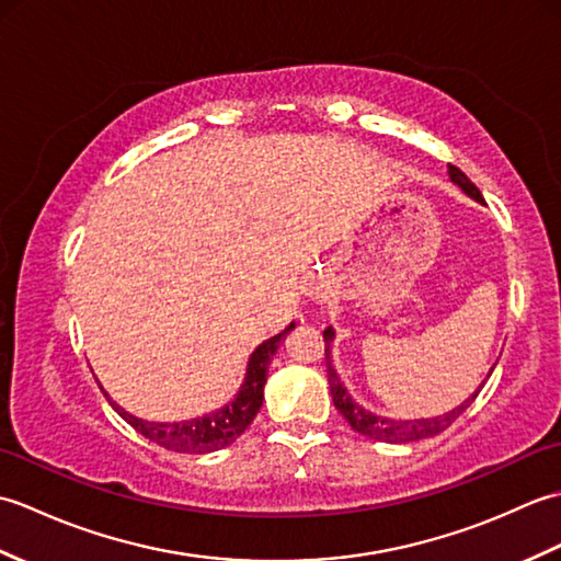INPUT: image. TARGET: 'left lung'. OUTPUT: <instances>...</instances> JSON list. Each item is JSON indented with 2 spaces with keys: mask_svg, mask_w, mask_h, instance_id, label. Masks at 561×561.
<instances>
[{
  "mask_svg": "<svg viewBox=\"0 0 561 561\" xmlns=\"http://www.w3.org/2000/svg\"><path fill=\"white\" fill-rule=\"evenodd\" d=\"M448 173L453 178V183H458L465 193H468L470 197H474L478 202H484L478 185H474L468 175H465L458 165H450L448 163ZM335 332H332V328H328L323 332L325 337V366H328V383H330V396H332V402H335L337 412L344 416V420L350 422V426L354 428V432H359L368 438H376V440H386V444H408V440H420V438H426V436H436L444 432V428H448L453 422L458 420V416L470 408V404L474 402V398H478V392H474L472 398L465 400L460 408H456L453 412H446L444 416H432V420H410V422H396V420H386V416H376L371 412H366L364 408H359L352 398L347 388L342 386V380L335 371V366H332V359H330V340Z\"/></svg>",
  "mask_w": 561,
  "mask_h": 561,
  "instance_id": "obj_1",
  "label": "left lung"
}]
</instances>
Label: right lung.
Listing matches in <instances>:
<instances>
[{"mask_svg":"<svg viewBox=\"0 0 561 561\" xmlns=\"http://www.w3.org/2000/svg\"><path fill=\"white\" fill-rule=\"evenodd\" d=\"M294 328V323L282 330L279 335L265 340L260 347L253 352L248 362V374L241 390L233 398V402L226 404L219 412H211L205 416H197V420L190 422H173V424H161V422H145L137 420V416L127 414L121 404H115L108 392L105 398L113 404V410L123 416V420L137 428L141 436H147L153 444H159L165 450L175 453H209L219 450L224 446L233 444V440L241 436L250 422L255 420V414L262 408V398H265V383H267V368L274 352H277L279 342L287 337V332Z\"/></svg>","mask_w":561,"mask_h":561,"instance_id":"obj_1","label":"right lung"}]
</instances>
